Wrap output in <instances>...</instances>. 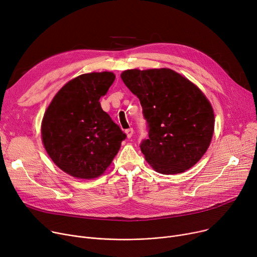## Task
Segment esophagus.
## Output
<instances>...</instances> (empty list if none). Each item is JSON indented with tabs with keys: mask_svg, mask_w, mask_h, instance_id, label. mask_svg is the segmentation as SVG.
Listing matches in <instances>:
<instances>
[{
	"mask_svg": "<svg viewBox=\"0 0 257 257\" xmlns=\"http://www.w3.org/2000/svg\"><path fill=\"white\" fill-rule=\"evenodd\" d=\"M125 132H126L127 138H128V139H131V137L133 136V128H129V129H127Z\"/></svg>",
	"mask_w": 257,
	"mask_h": 257,
	"instance_id": "obj_1",
	"label": "esophagus"
}]
</instances>
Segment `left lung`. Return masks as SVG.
I'll return each mask as SVG.
<instances>
[{"label":"left lung","instance_id":"obj_1","mask_svg":"<svg viewBox=\"0 0 257 257\" xmlns=\"http://www.w3.org/2000/svg\"><path fill=\"white\" fill-rule=\"evenodd\" d=\"M125 85L140 99L149 125L141 145L154 171L174 175L194 167L207 151L214 131L213 108L192 81L167 67L126 70Z\"/></svg>","mask_w":257,"mask_h":257}]
</instances>
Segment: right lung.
Here are the masks:
<instances>
[{
  "instance_id": "obj_1",
  "label": "right lung",
  "mask_w": 257,
  "mask_h": 257,
  "mask_svg": "<svg viewBox=\"0 0 257 257\" xmlns=\"http://www.w3.org/2000/svg\"><path fill=\"white\" fill-rule=\"evenodd\" d=\"M114 79L111 72H93L70 80L44 114L45 149L53 163L72 177L89 180L101 176L126 138L99 102Z\"/></svg>"
}]
</instances>
